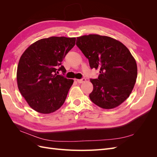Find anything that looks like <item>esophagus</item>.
Instances as JSON below:
<instances>
[{"label":"esophagus","mask_w":157,"mask_h":157,"mask_svg":"<svg viewBox=\"0 0 157 157\" xmlns=\"http://www.w3.org/2000/svg\"><path fill=\"white\" fill-rule=\"evenodd\" d=\"M77 82L78 83H83L86 81V78H82V79H77Z\"/></svg>","instance_id":"obj_1"}]
</instances>
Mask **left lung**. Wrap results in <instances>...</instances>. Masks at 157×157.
<instances>
[{
  "mask_svg": "<svg viewBox=\"0 0 157 157\" xmlns=\"http://www.w3.org/2000/svg\"><path fill=\"white\" fill-rule=\"evenodd\" d=\"M77 46L88 59L91 69H99L96 79H91V101L99 107L111 109L129 97L136 81V61L127 47L111 37L99 35L77 38Z\"/></svg>",
  "mask_w": 157,
  "mask_h": 157,
  "instance_id": "1",
  "label": "left lung"
}]
</instances>
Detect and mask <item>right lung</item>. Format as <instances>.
<instances>
[{
  "instance_id": "obj_1",
  "label": "right lung",
  "mask_w": 157,
  "mask_h": 157,
  "mask_svg": "<svg viewBox=\"0 0 157 157\" xmlns=\"http://www.w3.org/2000/svg\"><path fill=\"white\" fill-rule=\"evenodd\" d=\"M75 41V37L42 39L31 44L21 55L17 69V87L36 112L52 113L64 103L74 80L57 73L59 71L66 72L61 61Z\"/></svg>"
}]
</instances>
